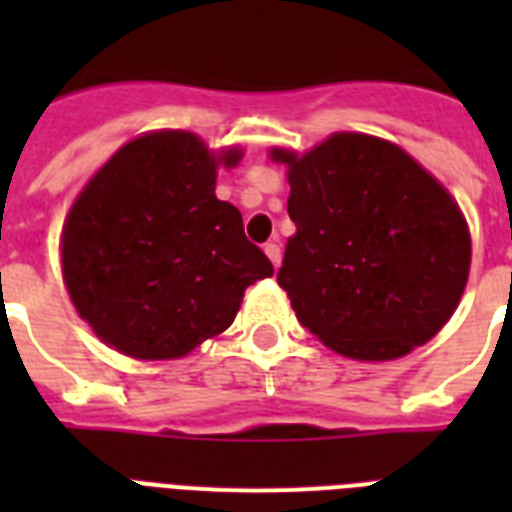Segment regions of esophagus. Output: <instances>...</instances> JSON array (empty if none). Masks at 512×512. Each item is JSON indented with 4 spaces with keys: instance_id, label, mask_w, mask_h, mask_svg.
Instances as JSON below:
<instances>
[{
    "instance_id": "1",
    "label": "esophagus",
    "mask_w": 512,
    "mask_h": 512,
    "mask_svg": "<svg viewBox=\"0 0 512 512\" xmlns=\"http://www.w3.org/2000/svg\"><path fill=\"white\" fill-rule=\"evenodd\" d=\"M265 255H268V260L273 263V268H279V265H281V247L276 244V241H268V244H265Z\"/></svg>"
}]
</instances>
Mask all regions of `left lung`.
Listing matches in <instances>:
<instances>
[{
    "mask_svg": "<svg viewBox=\"0 0 512 512\" xmlns=\"http://www.w3.org/2000/svg\"><path fill=\"white\" fill-rule=\"evenodd\" d=\"M287 167L289 236L279 287L297 321L353 361H396L444 329L470 273L460 204L401 146L332 132Z\"/></svg>",
    "mask_w": 512,
    "mask_h": 512,
    "instance_id": "obj_1",
    "label": "left lung"
}]
</instances>
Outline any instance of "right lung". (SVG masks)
Masks as SVG:
<instances>
[{"mask_svg": "<svg viewBox=\"0 0 512 512\" xmlns=\"http://www.w3.org/2000/svg\"><path fill=\"white\" fill-rule=\"evenodd\" d=\"M239 146L193 132L127 140L84 183L60 233V271L79 319L138 361L188 356L231 327L249 284L273 276L241 212L215 196Z\"/></svg>", "mask_w": 512, "mask_h": 512, "instance_id": "obj_1", "label": "right lung"}]
</instances>
